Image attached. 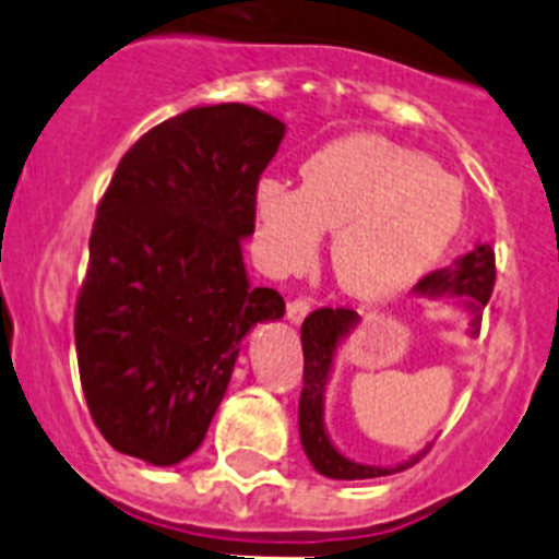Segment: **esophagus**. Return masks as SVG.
Returning a JSON list of instances; mask_svg holds the SVG:
<instances>
[{
    "mask_svg": "<svg viewBox=\"0 0 559 559\" xmlns=\"http://www.w3.org/2000/svg\"><path fill=\"white\" fill-rule=\"evenodd\" d=\"M311 311V304L309 300H304V297H297V300H292V304H286V320L292 322V325H300V322L309 317Z\"/></svg>",
    "mask_w": 559,
    "mask_h": 559,
    "instance_id": "esophagus-1",
    "label": "esophagus"
}]
</instances>
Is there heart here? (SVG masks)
<instances>
[{
	"label": "heart",
	"mask_w": 559,
	"mask_h": 559,
	"mask_svg": "<svg viewBox=\"0 0 559 559\" xmlns=\"http://www.w3.org/2000/svg\"><path fill=\"white\" fill-rule=\"evenodd\" d=\"M253 215L273 270H304L333 231L336 284L361 300H389L441 262L463 226L466 198L461 181L421 151L347 134L304 162L300 187L275 176L259 181Z\"/></svg>",
	"instance_id": "obj_1"
}]
</instances>
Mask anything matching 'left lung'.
Listing matches in <instances>:
<instances>
[{"label": "left lung", "instance_id": "obj_1", "mask_svg": "<svg viewBox=\"0 0 559 559\" xmlns=\"http://www.w3.org/2000/svg\"><path fill=\"white\" fill-rule=\"evenodd\" d=\"M493 281H497V267H493V248L488 242L477 245L468 250L466 255H457L455 264L444 270H436L427 278H421L414 286L411 295L425 297V300H441V297H452L457 300L468 317V336H477L479 317L483 309L491 300ZM361 317L350 309H320L314 314L306 317L304 328H300V342H304V394H300V414H297V425H300V444H304L306 457L311 466L331 479H369V477H385V474H397L403 468L414 466L427 447L408 461L397 463V466H367L353 457L342 455L336 444L328 436L325 427V391L331 383L333 364H336V353L347 336L358 328Z\"/></svg>", "mask_w": 559, "mask_h": 559}]
</instances>
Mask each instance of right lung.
Returning a JSON list of instances; mask_svg holds the SVG:
<instances>
[{"instance_id": "right-lung-1", "label": "right lung", "mask_w": 559, "mask_h": 559, "mask_svg": "<svg viewBox=\"0 0 559 559\" xmlns=\"http://www.w3.org/2000/svg\"><path fill=\"white\" fill-rule=\"evenodd\" d=\"M286 134L248 104L192 107L123 154L98 203L74 336L93 421L123 455L176 466L201 447L239 344L284 317L250 286L253 190Z\"/></svg>"}]
</instances>
